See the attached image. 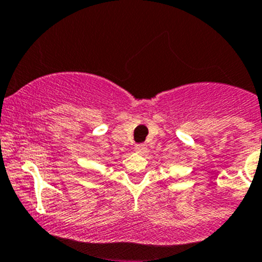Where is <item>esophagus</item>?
<instances>
[{
  "label": "esophagus",
  "instance_id": "esophagus-1",
  "mask_svg": "<svg viewBox=\"0 0 262 262\" xmlns=\"http://www.w3.org/2000/svg\"><path fill=\"white\" fill-rule=\"evenodd\" d=\"M135 150H136L137 152H145V151H146V145H145V144H136V145H135Z\"/></svg>",
  "mask_w": 262,
  "mask_h": 262
}]
</instances>
